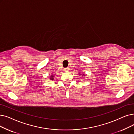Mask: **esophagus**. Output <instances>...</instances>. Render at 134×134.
I'll use <instances>...</instances> for the list:
<instances>
[{"mask_svg": "<svg viewBox=\"0 0 134 134\" xmlns=\"http://www.w3.org/2000/svg\"><path fill=\"white\" fill-rule=\"evenodd\" d=\"M63 71H65V72H68V71H69V69H68V68H64Z\"/></svg>", "mask_w": 134, "mask_h": 134, "instance_id": "obj_1", "label": "esophagus"}]
</instances>
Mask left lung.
<instances>
[{
  "instance_id": "obj_1",
  "label": "left lung",
  "mask_w": 134,
  "mask_h": 134,
  "mask_svg": "<svg viewBox=\"0 0 134 134\" xmlns=\"http://www.w3.org/2000/svg\"><path fill=\"white\" fill-rule=\"evenodd\" d=\"M84 75H85V74H84Z\"/></svg>"
}]
</instances>
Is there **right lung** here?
<instances>
[{
    "instance_id": "add662e5",
    "label": "right lung",
    "mask_w": 134,
    "mask_h": 134,
    "mask_svg": "<svg viewBox=\"0 0 134 134\" xmlns=\"http://www.w3.org/2000/svg\"><path fill=\"white\" fill-rule=\"evenodd\" d=\"M54 75H52L50 77V80H54Z\"/></svg>"
}]
</instances>
